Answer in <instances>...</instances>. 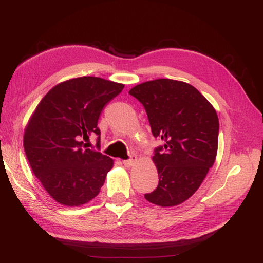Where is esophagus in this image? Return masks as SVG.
Masks as SVG:
<instances>
[{
  "label": "esophagus",
  "instance_id": "34e87169",
  "mask_svg": "<svg viewBox=\"0 0 263 263\" xmlns=\"http://www.w3.org/2000/svg\"><path fill=\"white\" fill-rule=\"evenodd\" d=\"M135 163H136V156H132V158L128 159V160L123 161V164L126 166V168H130V166H133Z\"/></svg>",
  "mask_w": 263,
  "mask_h": 263
}]
</instances>
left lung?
Segmentation results:
<instances>
[{
    "instance_id": "left-lung-1",
    "label": "left lung",
    "mask_w": 263,
    "mask_h": 263,
    "mask_svg": "<svg viewBox=\"0 0 263 263\" xmlns=\"http://www.w3.org/2000/svg\"><path fill=\"white\" fill-rule=\"evenodd\" d=\"M129 94L144 105L154 136L164 142L153 157L158 186L145 198L162 208L179 205L196 192L216 159V110L193 85L171 79L140 83Z\"/></svg>"
}]
</instances>
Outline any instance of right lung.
Listing matches in <instances>:
<instances>
[{"label":"right lung","instance_id":"1","mask_svg":"<svg viewBox=\"0 0 263 263\" xmlns=\"http://www.w3.org/2000/svg\"><path fill=\"white\" fill-rule=\"evenodd\" d=\"M124 84L98 77L63 81L47 93L31 114L23 145L36 178L55 202L65 206L89 203L104 184L114 161L87 147L101 132L103 107Z\"/></svg>","mask_w":263,"mask_h":263}]
</instances>
